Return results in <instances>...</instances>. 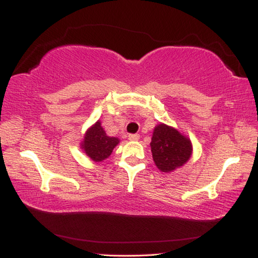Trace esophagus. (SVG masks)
<instances>
[{"label":"esophagus","instance_id":"1","mask_svg":"<svg viewBox=\"0 0 258 258\" xmlns=\"http://www.w3.org/2000/svg\"><path fill=\"white\" fill-rule=\"evenodd\" d=\"M139 138H140V136H139V134H137V133L130 134V136H128V139H130L131 141H137L138 139H139Z\"/></svg>","mask_w":258,"mask_h":258}]
</instances>
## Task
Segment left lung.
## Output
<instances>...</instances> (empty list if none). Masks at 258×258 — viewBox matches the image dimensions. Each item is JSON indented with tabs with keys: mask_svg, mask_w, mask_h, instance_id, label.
<instances>
[{
	"mask_svg": "<svg viewBox=\"0 0 258 258\" xmlns=\"http://www.w3.org/2000/svg\"><path fill=\"white\" fill-rule=\"evenodd\" d=\"M151 151L158 168L168 173L188 161L191 155V144L179 131L160 124L154 128Z\"/></svg>",
	"mask_w": 258,
	"mask_h": 258,
	"instance_id": "8db88e82",
	"label": "left lung"
}]
</instances>
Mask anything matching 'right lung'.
<instances>
[{"mask_svg":"<svg viewBox=\"0 0 258 258\" xmlns=\"http://www.w3.org/2000/svg\"><path fill=\"white\" fill-rule=\"evenodd\" d=\"M118 143L119 139L113 137H107L100 126V121H97L86 132L84 141L82 143V148L93 161H103L110 157Z\"/></svg>","mask_w":258,"mask_h":258,"instance_id":"right-lung-1","label":"right lung"}]
</instances>
